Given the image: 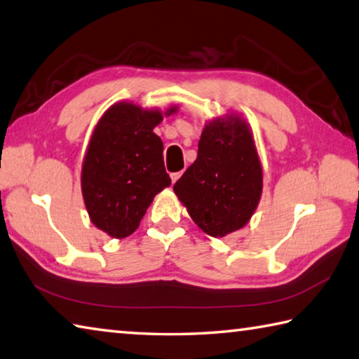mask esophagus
Returning <instances> with one entry per match:
<instances>
[{"instance_id":"34e87169","label":"esophagus","mask_w":359,"mask_h":359,"mask_svg":"<svg viewBox=\"0 0 359 359\" xmlns=\"http://www.w3.org/2000/svg\"><path fill=\"white\" fill-rule=\"evenodd\" d=\"M180 175H182V172H172V174H171V180H172V184H175V182H177V180L180 179Z\"/></svg>"}]
</instances>
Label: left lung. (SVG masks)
<instances>
[{
	"instance_id": "obj_1",
	"label": "left lung",
	"mask_w": 359,
	"mask_h": 359,
	"mask_svg": "<svg viewBox=\"0 0 359 359\" xmlns=\"http://www.w3.org/2000/svg\"><path fill=\"white\" fill-rule=\"evenodd\" d=\"M263 191V168L249 124L238 115L205 124L198 158L174 184V193L207 235L243 229Z\"/></svg>"
}]
</instances>
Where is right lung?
I'll list each match as a JSON object with an SVG mask.
<instances>
[{
    "mask_svg": "<svg viewBox=\"0 0 359 359\" xmlns=\"http://www.w3.org/2000/svg\"><path fill=\"white\" fill-rule=\"evenodd\" d=\"M171 107L165 115H171ZM160 110L118 102L97 121L82 163L81 187L91 222L111 238L140 226L147 207L171 185L163 163V142L154 133Z\"/></svg>",
    "mask_w": 359,
    "mask_h": 359,
    "instance_id": "add662e5",
    "label": "right lung"
}]
</instances>
